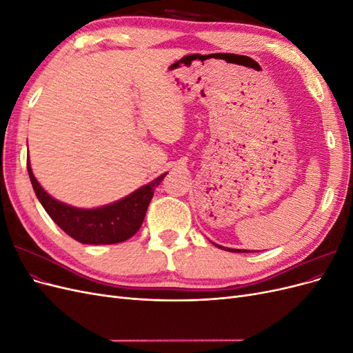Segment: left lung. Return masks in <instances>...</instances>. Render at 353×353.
I'll list each match as a JSON object with an SVG mask.
<instances>
[{
    "label": "left lung",
    "mask_w": 353,
    "mask_h": 353,
    "mask_svg": "<svg viewBox=\"0 0 353 353\" xmlns=\"http://www.w3.org/2000/svg\"><path fill=\"white\" fill-rule=\"evenodd\" d=\"M218 248L223 249V250H228V252H236V253H250V252H253V250H240V249H230V248L227 249V248H223V245H218Z\"/></svg>",
    "instance_id": "left-lung-1"
}]
</instances>
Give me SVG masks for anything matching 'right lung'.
<instances>
[{
  "label": "right lung",
  "instance_id": "add662e5",
  "mask_svg": "<svg viewBox=\"0 0 353 353\" xmlns=\"http://www.w3.org/2000/svg\"><path fill=\"white\" fill-rule=\"evenodd\" d=\"M28 174L42 208L68 236L82 244H114L131 239L140 230L154 188L162 183L168 172L135 190L130 196L92 209L74 208L51 197L32 172L29 159Z\"/></svg>",
  "mask_w": 353,
  "mask_h": 353
}]
</instances>
